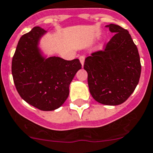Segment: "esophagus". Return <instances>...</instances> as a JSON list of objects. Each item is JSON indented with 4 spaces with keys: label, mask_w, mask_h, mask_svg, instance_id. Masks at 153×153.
I'll use <instances>...</instances> for the list:
<instances>
[{
    "label": "esophagus",
    "mask_w": 153,
    "mask_h": 153,
    "mask_svg": "<svg viewBox=\"0 0 153 153\" xmlns=\"http://www.w3.org/2000/svg\"><path fill=\"white\" fill-rule=\"evenodd\" d=\"M85 57L84 56H81L79 57V60H80V62H81V64H82V65L83 66L84 65V63H85Z\"/></svg>",
    "instance_id": "obj_1"
}]
</instances>
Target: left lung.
I'll list each match as a JSON object with an SVG mask.
<instances>
[{
	"instance_id": "obj_1",
	"label": "left lung",
	"mask_w": 153,
	"mask_h": 153,
	"mask_svg": "<svg viewBox=\"0 0 153 153\" xmlns=\"http://www.w3.org/2000/svg\"><path fill=\"white\" fill-rule=\"evenodd\" d=\"M106 27L115 34L104 50L85 59L84 68L93 98L100 104L116 106L125 102L134 91L141 64L138 49L127 30L112 23Z\"/></svg>"
}]
</instances>
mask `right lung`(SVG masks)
Masks as SVG:
<instances>
[{
  "instance_id": "right-lung-1",
  "label": "right lung",
  "mask_w": 153,
  "mask_h": 153,
  "mask_svg": "<svg viewBox=\"0 0 153 153\" xmlns=\"http://www.w3.org/2000/svg\"><path fill=\"white\" fill-rule=\"evenodd\" d=\"M46 33L35 27L22 36L12 59V75L16 91L26 102L50 111L68 98L69 85L82 64L78 59L68 61L44 56L39 44Z\"/></svg>"
}]
</instances>
